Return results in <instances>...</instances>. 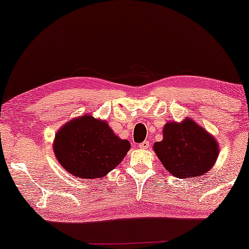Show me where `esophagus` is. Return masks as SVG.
<instances>
[{
	"instance_id": "1",
	"label": "esophagus",
	"mask_w": 249,
	"mask_h": 249,
	"mask_svg": "<svg viewBox=\"0 0 249 249\" xmlns=\"http://www.w3.org/2000/svg\"><path fill=\"white\" fill-rule=\"evenodd\" d=\"M149 147V142H142L141 144H138V148L142 149H147Z\"/></svg>"
}]
</instances>
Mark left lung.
Returning a JSON list of instances; mask_svg holds the SVG:
<instances>
[{
    "mask_svg": "<svg viewBox=\"0 0 249 249\" xmlns=\"http://www.w3.org/2000/svg\"><path fill=\"white\" fill-rule=\"evenodd\" d=\"M154 151L166 171L186 179L200 177L212 168L219 156V145L205 129L186 118L164 125L163 141L155 142Z\"/></svg>",
    "mask_w": 249,
    "mask_h": 249,
    "instance_id": "obj_1",
    "label": "left lung"
}]
</instances>
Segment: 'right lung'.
<instances>
[{
  "instance_id": "add662e5",
  "label": "right lung",
  "mask_w": 249,
  "mask_h": 249,
  "mask_svg": "<svg viewBox=\"0 0 249 249\" xmlns=\"http://www.w3.org/2000/svg\"><path fill=\"white\" fill-rule=\"evenodd\" d=\"M53 149L57 162L71 175L97 179L120 164L130 142L115 136L107 121L83 114L59 129Z\"/></svg>"
}]
</instances>
